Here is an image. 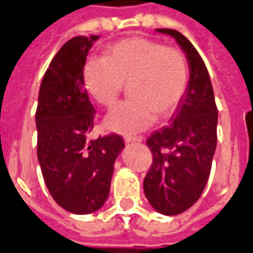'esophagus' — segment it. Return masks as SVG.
<instances>
[{
	"mask_svg": "<svg viewBox=\"0 0 253 253\" xmlns=\"http://www.w3.org/2000/svg\"><path fill=\"white\" fill-rule=\"evenodd\" d=\"M125 143H140V141H143V137L141 136H125Z\"/></svg>",
	"mask_w": 253,
	"mask_h": 253,
	"instance_id": "obj_1",
	"label": "esophagus"
}]
</instances>
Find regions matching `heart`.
<instances>
[{
    "instance_id": "b5f03b06",
    "label": "heart",
    "mask_w": 253,
    "mask_h": 253,
    "mask_svg": "<svg viewBox=\"0 0 253 253\" xmlns=\"http://www.w3.org/2000/svg\"><path fill=\"white\" fill-rule=\"evenodd\" d=\"M188 79V62L180 50L141 37L110 44L103 58H89L83 68L84 88L101 106L112 107L124 83H129L132 99L105 118L107 129L120 135H133L151 126L158 116H171L187 91Z\"/></svg>"
}]
</instances>
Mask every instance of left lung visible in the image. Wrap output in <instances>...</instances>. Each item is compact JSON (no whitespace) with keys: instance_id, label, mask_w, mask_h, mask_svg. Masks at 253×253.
Returning a JSON list of instances; mask_svg holds the SVG:
<instances>
[{"instance_id":"obj_1","label":"left lung","mask_w":253,"mask_h":253,"mask_svg":"<svg viewBox=\"0 0 253 253\" xmlns=\"http://www.w3.org/2000/svg\"><path fill=\"white\" fill-rule=\"evenodd\" d=\"M169 35L187 58L189 80L169 126L155 130L147 146L152 152L151 169L143 187L152 209L177 215L192 207L209 180L216 147L218 110L207 68L193 44L181 32L155 30Z\"/></svg>"}]
</instances>
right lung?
Segmentation results:
<instances>
[{
  "mask_svg": "<svg viewBox=\"0 0 253 253\" xmlns=\"http://www.w3.org/2000/svg\"><path fill=\"white\" fill-rule=\"evenodd\" d=\"M98 35L75 37L54 55L39 88L35 124L38 162L55 203L72 214H91L106 203L114 162L124 140L109 135L89 140L94 107L83 68Z\"/></svg>",
  "mask_w": 253,
  "mask_h": 253,
  "instance_id": "right-lung-1",
  "label": "right lung"
}]
</instances>
